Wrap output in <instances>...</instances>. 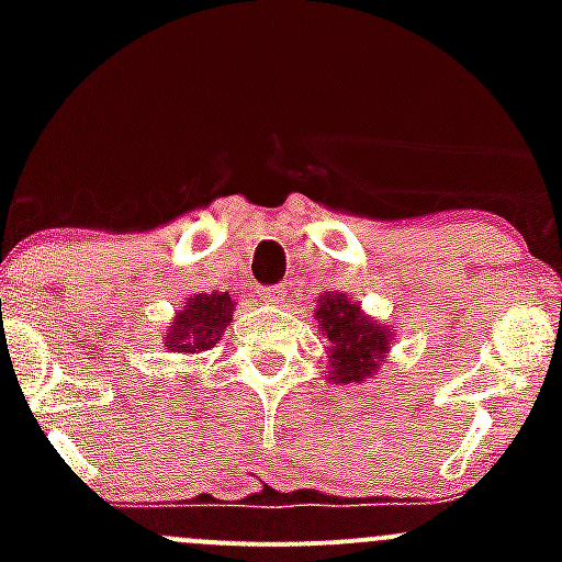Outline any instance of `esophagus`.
I'll return each mask as SVG.
<instances>
[{"label":"esophagus","mask_w":562,"mask_h":562,"mask_svg":"<svg viewBox=\"0 0 562 562\" xmlns=\"http://www.w3.org/2000/svg\"><path fill=\"white\" fill-rule=\"evenodd\" d=\"M288 291L285 285H271V288H260V299H263L266 304H274V307H280L282 302H285Z\"/></svg>","instance_id":"1"}]
</instances>
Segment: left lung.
I'll use <instances>...</instances> for the list:
<instances>
[{"label": "left lung", "instance_id": "1", "mask_svg": "<svg viewBox=\"0 0 562 562\" xmlns=\"http://www.w3.org/2000/svg\"><path fill=\"white\" fill-rule=\"evenodd\" d=\"M315 321L328 342V381L339 386L364 383L381 370L394 342V328L367 317L359 302L334 291L317 299Z\"/></svg>", "mask_w": 562, "mask_h": 562}]
</instances>
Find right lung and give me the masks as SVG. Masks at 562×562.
I'll return each mask as SVG.
<instances>
[{"label": "right lung", "mask_w": 562, "mask_h": 562, "mask_svg": "<svg viewBox=\"0 0 562 562\" xmlns=\"http://www.w3.org/2000/svg\"><path fill=\"white\" fill-rule=\"evenodd\" d=\"M228 323H234V299L228 293H195L176 310L162 342L168 353L195 356L214 348Z\"/></svg>", "instance_id": "add662e5"}]
</instances>
